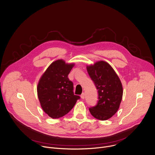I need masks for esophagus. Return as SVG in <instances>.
Segmentation results:
<instances>
[{"label": "esophagus", "mask_w": 155, "mask_h": 155, "mask_svg": "<svg viewBox=\"0 0 155 155\" xmlns=\"http://www.w3.org/2000/svg\"><path fill=\"white\" fill-rule=\"evenodd\" d=\"M81 98L82 99H84V98H85V94H84V93H82V94L81 95Z\"/></svg>", "instance_id": "esophagus-1"}]
</instances>
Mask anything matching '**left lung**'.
Listing matches in <instances>:
<instances>
[{
	"label": "left lung",
	"instance_id": "1",
	"mask_svg": "<svg viewBox=\"0 0 155 155\" xmlns=\"http://www.w3.org/2000/svg\"><path fill=\"white\" fill-rule=\"evenodd\" d=\"M87 70L98 93L97 104L89 108L90 113L95 118L105 121L115 114L119 108L123 94L122 83L106 61H98L87 66Z\"/></svg>",
	"mask_w": 155,
	"mask_h": 155
}]
</instances>
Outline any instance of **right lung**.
Here are the masks:
<instances>
[{"instance_id":"1","label":"right lung","mask_w":155,"mask_h":155,"mask_svg":"<svg viewBox=\"0 0 155 155\" xmlns=\"http://www.w3.org/2000/svg\"><path fill=\"white\" fill-rule=\"evenodd\" d=\"M74 63L58 60L51 63L38 84V96L44 111L53 119L70 112L80 97L73 93V83L68 76Z\"/></svg>"}]
</instances>
